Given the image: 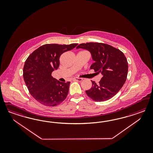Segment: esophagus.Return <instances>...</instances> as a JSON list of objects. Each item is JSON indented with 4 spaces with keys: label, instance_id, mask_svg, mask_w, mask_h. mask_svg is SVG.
Masks as SVG:
<instances>
[{
    "label": "esophagus",
    "instance_id": "obj_1",
    "mask_svg": "<svg viewBox=\"0 0 153 153\" xmlns=\"http://www.w3.org/2000/svg\"><path fill=\"white\" fill-rule=\"evenodd\" d=\"M74 79H75V80H76V81H79V82H81V81H82L83 80V79H81V78H78V77L74 78Z\"/></svg>",
    "mask_w": 153,
    "mask_h": 153
}]
</instances>
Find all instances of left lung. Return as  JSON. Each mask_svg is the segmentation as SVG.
Here are the masks:
<instances>
[{
  "label": "left lung",
  "mask_w": 153,
  "mask_h": 153,
  "mask_svg": "<svg viewBox=\"0 0 153 153\" xmlns=\"http://www.w3.org/2000/svg\"><path fill=\"white\" fill-rule=\"evenodd\" d=\"M76 48L85 49L91 53L95 62L90 69L102 75L99 83L91 81L92 87L86 91L87 95L95 102H104L113 97L127 79L128 65L123 53L101 42L82 43Z\"/></svg>",
  "instance_id": "8db88e82"
}]
</instances>
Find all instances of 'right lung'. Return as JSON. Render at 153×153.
Returning a JSON list of instances; mask_svg holds the SVG:
<instances>
[{
  "label": "right lung",
  "mask_w": 153,
  "mask_h": 153,
  "mask_svg": "<svg viewBox=\"0 0 153 153\" xmlns=\"http://www.w3.org/2000/svg\"><path fill=\"white\" fill-rule=\"evenodd\" d=\"M77 45L45 44L28 56L23 67V79L29 93L37 102L46 106L54 107L65 99L71 82L57 81L51 74L59 67L60 56Z\"/></svg>",
  "instance_id": "right-lung-1"
}]
</instances>
